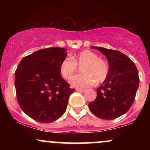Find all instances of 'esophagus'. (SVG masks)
I'll return each mask as SVG.
<instances>
[{
  "instance_id": "34e87169",
  "label": "esophagus",
  "mask_w": 150,
  "mask_h": 150,
  "mask_svg": "<svg viewBox=\"0 0 150 150\" xmlns=\"http://www.w3.org/2000/svg\"><path fill=\"white\" fill-rule=\"evenodd\" d=\"M75 90L77 91V92H84L85 91V89H76Z\"/></svg>"
}]
</instances>
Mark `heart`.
Wrapping results in <instances>:
<instances>
[{"label":"heart","mask_w":150,"mask_h":150,"mask_svg":"<svg viewBox=\"0 0 150 150\" xmlns=\"http://www.w3.org/2000/svg\"><path fill=\"white\" fill-rule=\"evenodd\" d=\"M77 65L82 66L83 74L75 75L70 80L73 87L85 88L102 83L107 78L109 67L104 60L99 58L97 53L90 50H84L70 58H65L60 65V73L64 79H69L77 70Z\"/></svg>","instance_id":"heart-1"}]
</instances>
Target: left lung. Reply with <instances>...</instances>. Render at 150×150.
I'll return each instance as SVG.
<instances>
[{
    "label": "left lung",
    "instance_id": "8db88e82",
    "mask_svg": "<svg viewBox=\"0 0 150 150\" xmlns=\"http://www.w3.org/2000/svg\"><path fill=\"white\" fill-rule=\"evenodd\" d=\"M106 56L109 73L103 85L97 89L95 100L89 104L93 114L105 120L118 118L130 109L139 85L138 71L135 63L123 53L92 46Z\"/></svg>",
    "mask_w": 150,
    "mask_h": 150
}]
</instances>
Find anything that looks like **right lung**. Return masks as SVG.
Here are the masks:
<instances>
[{
	"label": "right lung",
	"instance_id": "add662e5",
	"mask_svg": "<svg viewBox=\"0 0 150 150\" xmlns=\"http://www.w3.org/2000/svg\"><path fill=\"white\" fill-rule=\"evenodd\" d=\"M63 48H47L25 56L15 73L18 102L27 116L43 123L58 119L65 113L70 88L60 73L67 56Z\"/></svg>",
	"mask_w": 150,
	"mask_h": 150
}]
</instances>
